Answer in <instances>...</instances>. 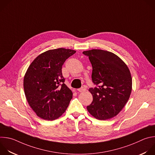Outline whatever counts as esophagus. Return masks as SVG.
<instances>
[{"mask_svg":"<svg viewBox=\"0 0 155 155\" xmlns=\"http://www.w3.org/2000/svg\"><path fill=\"white\" fill-rule=\"evenodd\" d=\"M77 90H78V92H82L86 90V89H85L84 87H81V88H79V89H78Z\"/></svg>","mask_w":155,"mask_h":155,"instance_id":"1","label":"esophagus"}]
</instances>
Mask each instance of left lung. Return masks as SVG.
Masks as SVG:
<instances>
[{
	"label": "left lung",
	"mask_w": 155,
	"mask_h": 155,
	"mask_svg": "<svg viewBox=\"0 0 155 155\" xmlns=\"http://www.w3.org/2000/svg\"><path fill=\"white\" fill-rule=\"evenodd\" d=\"M92 66V80L97 86L89 88L93 97L88 112L95 119L107 120L117 116L128 101L132 90V78L126 64L107 50L84 51Z\"/></svg>",
	"instance_id": "left-lung-1"
}]
</instances>
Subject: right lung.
Instances as JSON below:
<instances>
[{
    "label": "right lung",
    "mask_w": 155,
    "mask_h": 155,
    "mask_svg": "<svg viewBox=\"0 0 155 155\" xmlns=\"http://www.w3.org/2000/svg\"><path fill=\"white\" fill-rule=\"evenodd\" d=\"M75 52L64 48L49 50L29 66L24 78V92L29 105L41 119L54 120L68 107L73 94L64 84L61 69Z\"/></svg>",
    "instance_id": "right-lung-1"
}]
</instances>
